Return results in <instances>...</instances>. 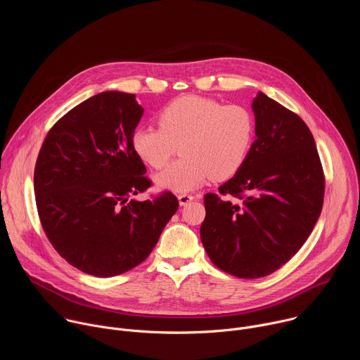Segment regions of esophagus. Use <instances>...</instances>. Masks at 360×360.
Instances as JSON below:
<instances>
[{
  "instance_id": "esophagus-1",
  "label": "esophagus",
  "mask_w": 360,
  "mask_h": 360,
  "mask_svg": "<svg viewBox=\"0 0 360 360\" xmlns=\"http://www.w3.org/2000/svg\"><path fill=\"white\" fill-rule=\"evenodd\" d=\"M195 196L193 195H189V193H181L178 195V200H179V205H182V207H185V205H188L191 200H193Z\"/></svg>"
}]
</instances>
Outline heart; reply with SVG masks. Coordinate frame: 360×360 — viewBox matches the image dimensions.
I'll use <instances>...</instances> for the list:
<instances>
[{
	"instance_id": "heart-1",
	"label": "heart",
	"mask_w": 360,
	"mask_h": 360,
	"mask_svg": "<svg viewBox=\"0 0 360 360\" xmlns=\"http://www.w3.org/2000/svg\"><path fill=\"white\" fill-rule=\"evenodd\" d=\"M160 127H139L132 134L136 155L161 169L179 146L182 158L155 176L158 186L188 192L211 178L224 181L245 164L255 135L252 112L239 104L198 95L179 96L158 115Z\"/></svg>"
}]
</instances>
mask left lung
I'll return each mask as SVG.
<instances>
[{
	"label": "left lung",
	"instance_id": "obj_1",
	"mask_svg": "<svg viewBox=\"0 0 360 360\" xmlns=\"http://www.w3.org/2000/svg\"><path fill=\"white\" fill-rule=\"evenodd\" d=\"M252 110L256 139L249 155L219 195H205L207 217L200 225L214 265L242 279L264 278L292 258L314 231L325 195L307 125L264 92Z\"/></svg>",
	"mask_w": 360,
	"mask_h": 360
}]
</instances>
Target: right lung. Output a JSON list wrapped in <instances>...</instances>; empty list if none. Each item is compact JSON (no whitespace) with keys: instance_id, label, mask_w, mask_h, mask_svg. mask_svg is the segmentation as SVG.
Returning <instances> with one entry per match:
<instances>
[{"instance_id":"1","label":"right lung","mask_w":360,"mask_h":360,"mask_svg":"<svg viewBox=\"0 0 360 360\" xmlns=\"http://www.w3.org/2000/svg\"><path fill=\"white\" fill-rule=\"evenodd\" d=\"M142 114L135 94H96L49 129L38 153L34 192L44 232L70 265L92 276L143 262L179 207L171 192L132 198L152 184L132 146Z\"/></svg>"}]
</instances>
